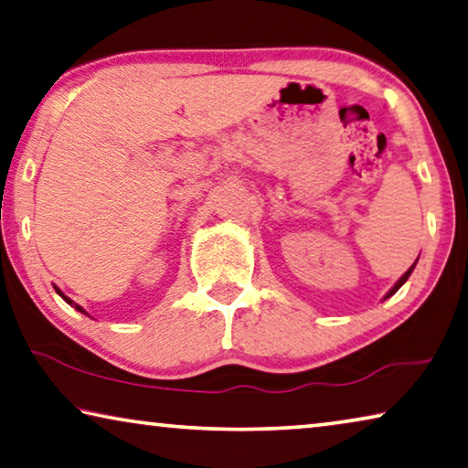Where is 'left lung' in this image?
Instances as JSON below:
<instances>
[{
  "mask_svg": "<svg viewBox=\"0 0 468 468\" xmlns=\"http://www.w3.org/2000/svg\"><path fill=\"white\" fill-rule=\"evenodd\" d=\"M417 261H419V258H417ZM414 266H417V262H414V264L410 266V269H408V271H406V272L402 274V277H399V281H398V283H396L394 287H391V289H389V292H388V295H385V300H388V298H391V295H394V293L398 292V289H399V287H402V285L406 283V281H408V277H410V274H412V271H414Z\"/></svg>",
  "mask_w": 468,
  "mask_h": 468,
  "instance_id": "left-lung-1",
  "label": "left lung"
}]
</instances>
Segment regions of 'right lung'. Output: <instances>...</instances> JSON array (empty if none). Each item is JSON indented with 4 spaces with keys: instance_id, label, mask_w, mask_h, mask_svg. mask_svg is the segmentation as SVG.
<instances>
[{
    "instance_id": "obj_1",
    "label": "right lung",
    "mask_w": 468,
    "mask_h": 468,
    "mask_svg": "<svg viewBox=\"0 0 468 468\" xmlns=\"http://www.w3.org/2000/svg\"><path fill=\"white\" fill-rule=\"evenodd\" d=\"M56 293H58V295H60V298H62V300H64L66 303H70V306H72V308H77V310H79V313H83V314H87V313H85V310L79 306V303H74V302H72L70 298H66V295H64V293L60 292V289H58V287H56Z\"/></svg>"
}]
</instances>
